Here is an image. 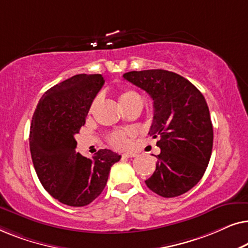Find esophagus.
Returning <instances> with one entry per match:
<instances>
[{
  "label": "esophagus",
  "instance_id": "esophagus-1",
  "mask_svg": "<svg viewBox=\"0 0 248 248\" xmlns=\"http://www.w3.org/2000/svg\"><path fill=\"white\" fill-rule=\"evenodd\" d=\"M137 154H134V152H125V154L122 155V157L124 158H134Z\"/></svg>",
  "mask_w": 248,
  "mask_h": 248
}]
</instances>
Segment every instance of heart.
Returning a JSON list of instances; mask_svg holds the SVG:
<instances>
[{
    "label": "heart",
    "mask_w": 248,
    "mask_h": 248,
    "mask_svg": "<svg viewBox=\"0 0 248 248\" xmlns=\"http://www.w3.org/2000/svg\"><path fill=\"white\" fill-rule=\"evenodd\" d=\"M118 101L121 106L123 107L125 105L132 103H141V97L137 91L131 89H124L118 93ZM108 141L115 148H124L127 144V132L125 131H114L108 134Z\"/></svg>",
    "instance_id": "b5f03b06"
}]
</instances>
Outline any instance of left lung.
Returning a JSON list of instances; mask_svg holds the SVG:
<instances>
[{
	"label": "left lung",
	"mask_w": 248,
	"mask_h": 248,
	"mask_svg": "<svg viewBox=\"0 0 248 248\" xmlns=\"http://www.w3.org/2000/svg\"><path fill=\"white\" fill-rule=\"evenodd\" d=\"M123 78L154 100L149 134L159 138L161 152L145 184L162 198L184 194L203 177L211 157L213 127L204 97L187 79L170 71H131Z\"/></svg>",
	"instance_id": "1"
}]
</instances>
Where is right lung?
<instances>
[{"label": "right lung", "mask_w": 248, "mask_h": 248, "mask_svg": "<svg viewBox=\"0 0 248 248\" xmlns=\"http://www.w3.org/2000/svg\"><path fill=\"white\" fill-rule=\"evenodd\" d=\"M101 74H77L40 98L30 126V154L44 188L63 204L84 206L97 199L121 155L100 149L93 158L76 151V134L104 84Z\"/></svg>", "instance_id": "obj_1"}]
</instances>
